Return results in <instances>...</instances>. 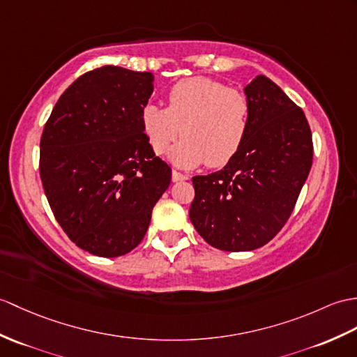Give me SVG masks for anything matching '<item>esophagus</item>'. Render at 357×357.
Here are the masks:
<instances>
[{"instance_id":"esophagus-1","label":"esophagus","mask_w":357,"mask_h":357,"mask_svg":"<svg viewBox=\"0 0 357 357\" xmlns=\"http://www.w3.org/2000/svg\"><path fill=\"white\" fill-rule=\"evenodd\" d=\"M187 179H188V176H187V175H184V173H179V172H176V170H173V172H172V181H173V182L187 181Z\"/></svg>"}]
</instances>
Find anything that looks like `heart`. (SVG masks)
<instances>
[{"label": "heart", "mask_w": 357, "mask_h": 357, "mask_svg": "<svg viewBox=\"0 0 357 357\" xmlns=\"http://www.w3.org/2000/svg\"><path fill=\"white\" fill-rule=\"evenodd\" d=\"M169 106L146 103L141 128L156 155L170 151V160L182 169L206 162L219 167L233 160L243 146L251 124V102L242 91L210 77H188L167 91Z\"/></svg>", "instance_id": "1"}]
</instances>
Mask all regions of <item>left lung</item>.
<instances>
[{
	"label": "left lung",
	"instance_id": "left-lung-1",
	"mask_svg": "<svg viewBox=\"0 0 357 357\" xmlns=\"http://www.w3.org/2000/svg\"><path fill=\"white\" fill-rule=\"evenodd\" d=\"M251 124L243 146L219 172L195 176L190 220L222 251L266 245L294 211L313 160L312 132L301 107L266 76L245 86Z\"/></svg>",
	"mask_w": 357,
	"mask_h": 357
}]
</instances>
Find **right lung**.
I'll return each instance as SVG.
<instances>
[{
    "label": "right lung",
    "instance_id": "1",
    "mask_svg": "<svg viewBox=\"0 0 357 357\" xmlns=\"http://www.w3.org/2000/svg\"><path fill=\"white\" fill-rule=\"evenodd\" d=\"M153 74L105 65L65 89L40 137L39 173L56 220L74 243L120 257L143 240L172 169L141 128Z\"/></svg>",
    "mask_w": 357,
    "mask_h": 357
}]
</instances>
